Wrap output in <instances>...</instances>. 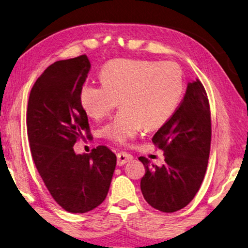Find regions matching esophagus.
<instances>
[{
	"label": "esophagus",
	"instance_id": "esophagus-1",
	"mask_svg": "<svg viewBox=\"0 0 248 248\" xmlns=\"http://www.w3.org/2000/svg\"><path fill=\"white\" fill-rule=\"evenodd\" d=\"M117 160H118L117 161L118 166H124V164L132 160V155L130 153H127V152H119L117 155Z\"/></svg>",
	"mask_w": 248,
	"mask_h": 248
}]
</instances>
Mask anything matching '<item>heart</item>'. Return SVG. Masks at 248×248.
I'll use <instances>...</instances> for the list:
<instances>
[{"instance_id":"1","label":"heart","mask_w":248,"mask_h":248,"mask_svg":"<svg viewBox=\"0 0 248 248\" xmlns=\"http://www.w3.org/2000/svg\"><path fill=\"white\" fill-rule=\"evenodd\" d=\"M103 84H85L80 90L82 108L93 119L123 108L103 128L105 138L125 143L141 129L164 124L178 109L184 93V77L172 62H151L118 58L100 72Z\"/></svg>"}]
</instances>
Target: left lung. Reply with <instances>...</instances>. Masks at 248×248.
Returning <instances> with one entry per match:
<instances>
[{
  "mask_svg": "<svg viewBox=\"0 0 248 248\" xmlns=\"http://www.w3.org/2000/svg\"><path fill=\"white\" fill-rule=\"evenodd\" d=\"M211 111L205 89L199 79L188 82L178 109L155 135L152 142L163 151L158 167L144 156L140 187L152 207L172 213L186 207L205 175L211 148Z\"/></svg>",
  "mask_w": 248,
  "mask_h": 248,
  "instance_id": "8db88e82",
  "label": "left lung"
}]
</instances>
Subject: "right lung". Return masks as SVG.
Returning a JSON list of instances; mask_svg holds the SVG:
<instances>
[{"instance_id": "obj_1", "label": "right lung", "mask_w": 248, "mask_h": 248, "mask_svg": "<svg viewBox=\"0 0 248 248\" xmlns=\"http://www.w3.org/2000/svg\"><path fill=\"white\" fill-rule=\"evenodd\" d=\"M90 70L86 55L58 61L35 81L27 105V136L35 166L57 204L86 213L105 201L117 156L106 145L76 155L78 139L92 138L80 90Z\"/></svg>"}]
</instances>
